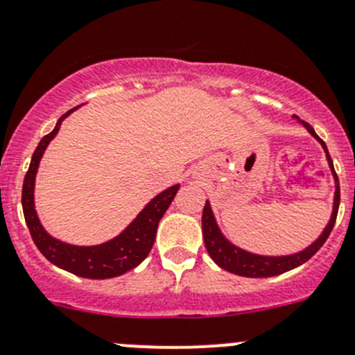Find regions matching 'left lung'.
Returning <instances> with one entry per match:
<instances>
[{"mask_svg": "<svg viewBox=\"0 0 355 355\" xmlns=\"http://www.w3.org/2000/svg\"><path fill=\"white\" fill-rule=\"evenodd\" d=\"M293 120H295L299 125L304 127L313 138L317 139L322 145L325 152V159H327L329 170L333 173L334 178V198H333V212L329 217L327 225L322 230V233L318 235L308 248L297 251V253L290 254H258L251 253L248 249H242L239 245L233 244L228 237H226L223 230L217 225V219L214 216V210L210 207V201H205V207H203V216H201V230H203V241H205V248L209 251L210 258L216 261L221 269L228 270L232 274H237V276L244 277H270L277 276V274L288 272V270L295 269L299 265L306 263L313 254L317 253L318 249L324 245V242L327 241L329 233L333 230L334 221H336L338 207H340V182H338V175L334 171L333 161H331V155L327 152V146L317 136V132L313 130V127L309 123L302 122L301 118L293 114Z\"/></svg>", "mask_w": 355, "mask_h": 355, "instance_id": "left-lung-1", "label": "left lung"}]
</instances>
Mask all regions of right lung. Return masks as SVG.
Listing matches in <instances>:
<instances>
[{"mask_svg":"<svg viewBox=\"0 0 355 355\" xmlns=\"http://www.w3.org/2000/svg\"><path fill=\"white\" fill-rule=\"evenodd\" d=\"M78 107L67 111L56 122V127L38 143L26 177H24V184H22V212H24V219H26V225L38 251L51 263L67 272L88 277V279H110V277L122 276L127 270H132L148 257L150 249L154 245L159 221L173 201L180 184L171 185L168 189L161 191L157 196L152 198L139 210L138 216L110 241L94 245H78L53 237L44 228L37 209H35V180H37V171L44 152L54 139V136L58 134L63 120L70 113H74Z\"/></svg>","mask_w":355,"mask_h":355,"instance_id":"right-lung-1","label":"right lung"}]
</instances>
